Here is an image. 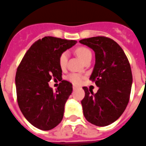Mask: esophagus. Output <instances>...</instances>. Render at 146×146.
Here are the masks:
<instances>
[{
  "label": "esophagus",
  "mask_w": 146,
  "mask_h": 146,
  "mask_svg": "<svg viewBox=\"0 0 146 146\" xmlns=\"http://www.w3.org/2000/svg\"><path fill=\"white\" fill-rule=\"evenodd\" d=\"M78 86H73V90H76V89H78Z\"/></svg>",
  "instance_id": "1"
}]
</instances>
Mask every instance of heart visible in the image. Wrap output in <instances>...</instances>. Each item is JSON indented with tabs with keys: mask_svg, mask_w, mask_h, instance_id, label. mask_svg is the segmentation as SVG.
<instances>
[{
	"mask_svg": "<svg viewBox=\"0 0 146 146\" xmlns=\"http://www.w3.org/2000/svg\"><path fill=\"white\" fill-rule=\"evenodd\" d=\"M76 53L78 55L80 59L84 62L87 58L92 57V52L88 48L86 47H78L76 49ZM67 61H68V53L66 52H63L60 54L59 58V65L62 68H65L67 64ZM68 80L72 83H75V84H79L82 81V76L77 73H72L68 75Z\"/></svg>",
	"mask_w": 146,
	"mask_h": 146,
	"instance_id": "obj_1",
	"label": "heart"
}]
</instances>
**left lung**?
<instances>
[{"mask_svg":"<svg viewBox=\"0 0 146 146\" xmlns=\"http://www.w3.org/2000/svg\"><path fill=\"white\" fill-rule=\"evenodd\" d=\"M80 43L93 49L95 64L90 80L99 87L94 94L83 87L81 101L87 121L97 126H106L115 122L126 108L132 85L129 60L115 41L103 36L89 37Z\"/></svg>","mask_w":146,"mask_h":146,"instance_id":"1","label":"left lung"}]
</instances>
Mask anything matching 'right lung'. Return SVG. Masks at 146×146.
Wrapping results in <instances>:
<instances>
[{"label":"right lung","mask_w":146,"mask_h":146,"mask_svg":"<svg viewBox=\"0 0 146 146\" xmlns=\"http://www.w3.org/2000/svg\"><path fill=\"white\" fill-rule=\"evenodd\" d=\"M76 43L72 40L44 37L32 44L17 67V103L25 118L40 130L54 129L63 119L72 84L62 80L56 92H53L48 82L52 78H62L60 56Z\"/></svg>","instance_id":"obj_1"}]
</instances>
